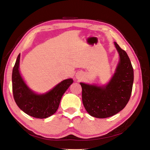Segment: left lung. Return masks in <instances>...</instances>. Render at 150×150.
<instances>
[{"label":"left lung","mask_w":150,"mask_h":150,"mask_svg":"<svg viewBox=\"0 0 150 150\" xmlns=\"http://www.w3.org/2000/svg\"><path fill=\"white\" fill-rule=\"evenodd\" d=\"M120 61L115 75L105 87L81 83L82 101L89 114L106 118L117 114L128 103L132 92L134 72L128 54L116 42Z\"/></svg>","instance_id":"obj_1"}]
</instances>
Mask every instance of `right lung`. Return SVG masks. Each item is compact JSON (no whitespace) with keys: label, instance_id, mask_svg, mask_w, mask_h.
<instances>
[{"label":"right lung","instance_id":"right-lung-1","mask_svg":"<svg viewBox=\"0 0 150 150\" xmlns=\"http://www.w3.org/2000/svg\"><path fill=\"white\" fill-rule=\"evenodd\" d=\"M20 54L12 70V92L17 105L27 115L35 118H46L54 115L59 106L62 95L73 83L72 79L62 81L49 92L36 94L27 86L20 74Z\"/></svg>","mask_w":150,"mask_h":150}]
</instances>
